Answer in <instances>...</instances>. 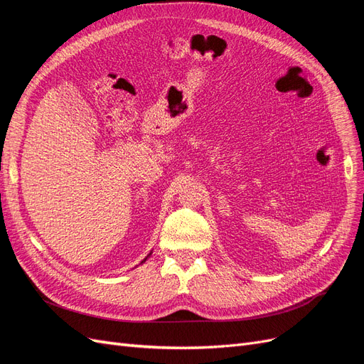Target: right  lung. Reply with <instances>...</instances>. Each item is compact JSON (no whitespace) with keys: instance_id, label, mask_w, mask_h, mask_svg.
<instances>
[{"instance_id":"add662e5","label":"right lung","mask_w":364,"mask_h":364,"mask_svg":"<svg viewBox=\"0 0 364 364\" xmlns=\"http://www.w3.org/2000/svg\"><path fill=\"white\" fill-rule=\"evenodd\" d=\"M150 255H151V252H150V253H149V255H147V257H146V258H144V259H142V261H141V264H142V262H144V261H146V259H147V258H149V257H150Z\"/></svg>"}]
</instances>
